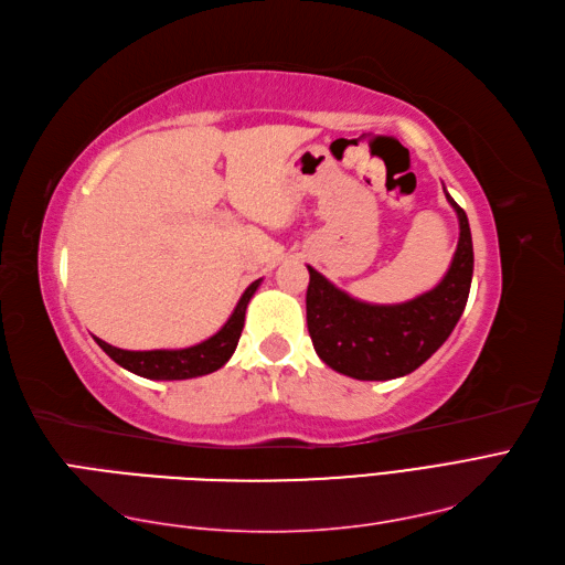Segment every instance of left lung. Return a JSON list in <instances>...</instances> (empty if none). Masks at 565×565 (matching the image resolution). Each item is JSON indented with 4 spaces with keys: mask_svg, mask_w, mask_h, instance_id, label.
<instances>
[{
    "mask_svg": "<svg viewBox=\"0 0 565 565\" xmlns=\"http://www.w3.org/2000/svg\"><path fill=\"white\" fill-rule=\"evenodd\" d=\"M446 199L458 213L460 239L444 280L429 292L403 305H369L307 266L309 335L330 369L360 381H388L412 374L448 340L470 295L475 252L465 211Z\"/></svg>",
    "mask_w": 565,
    "mask_h": 565,
    "instance_id": "obj_1",
    "label": "left lung"
}]
</instances>
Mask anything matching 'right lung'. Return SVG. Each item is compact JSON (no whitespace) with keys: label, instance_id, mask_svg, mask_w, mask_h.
<instances>
[{"label":"right lung","instance_id":"obj_1","mask_svg":"<svg viewBox=\"0 0 565 565\" xmlns=\"http://www.w3.org/2000/svg\"><path fill=\"white\" fill-rule=\"evenodd\" d=\"M258 285H260V280L246 287L242 299L237 301L235 311H232V316L227 319V323L209 340L199 342V345H191L184 350L134 352V350H119V348L107 345V342L100 338H95V342H98L109 360H115L119 366L131 371V374H136V376H143V379L184 381V379L213 374V371H217L220 366H225L232 352H235L239 335H242V328H244L246 305H249V299L254 297Z\"/></svg>","mask_w":565,"mask_h":565}]
</instances>
